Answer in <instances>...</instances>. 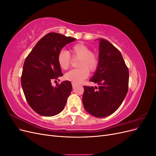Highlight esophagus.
Masks as SVG:
<instances>
[{"label":"esophagus","instance_id":"esophagus-1","mask_svg":"<svg viewBox=\"0 0 156 156\" xmlns=\"http://www.w3.org/2000/svg\"><path fill=\"white\" fill-rule=\"evenodd\" d=\"M72 84L73 88H74L75 87H76V86H77V84H75V83H72Z\"/></svg>","mask_w":156,"mask_h":156}]
</instances>
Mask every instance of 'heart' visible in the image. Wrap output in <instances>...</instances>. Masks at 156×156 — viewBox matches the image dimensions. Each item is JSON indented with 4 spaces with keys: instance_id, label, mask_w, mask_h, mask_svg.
<instances>
[{
    "instance_id": "heart-1",
    "label": "heart",
    "mask_w": 156,
    "mask_h": 156,
    "mask_svg": "<svg viewBox=\"0 0 156 156\" xmlns=\"http://www.w3.org/2000/svg\"><path fill=\"white\" fill-rule=\"evenodd\" d=\"M73 58H78L77 66L64 75V79L74 83H79L88 77L89 71L95 72L98 67L99 58L96 53L90 51V48L83 43H77L71 48ZM57 62L60 68L66 70L72 62L67 51L61 49L57 56Z\"/></svg>"
}]
</instances>
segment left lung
Masks as SVG:
<instances>
[{
	"label": "left lung",
	"mask_w": 156,
	"mask_h": 156,
	"mask_svg": "<svg viewBox=\"0 0 156 156\" xmlns=\"http://www.w3.org/2000/svg\"><path fill=\"white\" fill-rule=\"evenodd\" d=\"M98 67L90 81L98 88L84 86L83 103L85 110L98 118L112 115L123 102L128 91L129 70L120 51L100 39Z\"/></svg>",
	"instance_id": "8db88e82"
}]
</instances>
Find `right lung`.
Instances as JSON below:
<instances>
[{
  "label": "right lung",
  "instance_id": "1",
  "mask_svg": "<svg viewBox=\"0 0 156 156\" xmlns=\"http://www.w3.org/2000/svg\"><path fill=\"white\" fill-rule=\"evenodd\" d=\"M75 40L58 33H48L27 56L21 86L29 105L40 115L53 116L64 109L72 92V83L66 81L53 87L51 81L63 75L57 62L59 51Z\"/></svg>",
  "mask_w": 156,
  "mask_h": 156
}]
</instances>
